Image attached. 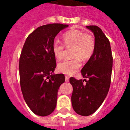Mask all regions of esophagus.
Returning <instances> with one entry per match:
<instances>
[{"label": "esophagus", "instance_id": "esophagus-1", "mask_svg": "<svg viewBox=\"0 0 130 130\" xmlns=\"http://www.w3.org/2000/svg\"><path fill=\"white\" fill-rule=\"evenodd\" d=\"M69 81V76H65V82Z\"/></svg>", "mask_w": 130, "mask_h": 130}]
</instances>
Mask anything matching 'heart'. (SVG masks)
<instances>
[{
	"mask_svg": "<svg viewBox=\"0 0 130 130\" xmlns=\"http://www.w3.org/2000/svg\"><path fill=\"white\" fill-rule=\"evenodd\" d=\"M63 42L67 48H71V56L74 59L65 61L57 65L59 72L65 75L75 74L80 66V59L88 60L94 54L95 40L92 36L79 29H71L63 36ZM52 51L57 60H61L65 54V48L59 40H55L52 45Z\"/></svg>",
	"mask_w": 130,
	"mask_h": 130,
	"instance_id": "1",
	"label": "heart"
}]
</instances>
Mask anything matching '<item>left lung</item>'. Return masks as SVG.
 Here are the masks:
<instances>
[{
    "instance_id": "left-lung-1",
    "label": "left lung",
    "mask_w": 130,
    "mask_h": 130,
    "mask_svg": "<svg viewBox=\"0 0 130 130\" xmlns=\"http://www.w3.org/2000/svg\"><path fill=\"white\" fill-rule=\"evenodd\" d=\"M86 27L94 36V52L82 69V75L85 79H69L73 86L72 107L75 113L82 116L92 115L101 107L110 88L113 67V56L108 38L96 25Z\"/></svg>"
}]
</instances>
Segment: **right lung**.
Here are the masks:
<instances>
[{"label":"right lung","instance_id":"right-lung-1","mask_svg":"<svg viewBox=\"0 0 130 130\" xmlns=\"http://www.w3.org/2000/svg\"><path fill=\"white\" fill-rule=\"evenodd\" d=\"M69 26L52 23L38 27L25 40L19 59L20 85L25 103L36 115L47 116L55 110L57 92L65 75L55 74L52 45L59 31Z\"/></svg>","mask_w":130,"mask_h":130}]
</instances>
